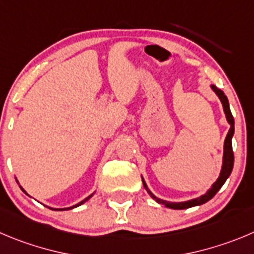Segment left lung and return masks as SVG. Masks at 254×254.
I'll use <instances>...</instances> for the list:
<instances>
[{
	"label": "left lung",
	"instance_id": "8db88e82",
	"mask_svg": "<svg viewBox=\"0 0 254 254\" xmlns=\"http://www.w3.org/2000/svg\"><path fill=\"white\" fill-rule=\"evenodd\" d=\"M212 89L214 90L215 94L219 96L220 101L223 104V110L226 113L227 116V120L228 123L231 124V127H229V131L226 136V140H224V154H223V167H222V172H220L219 178L217 179L214 184L212 186V188L204 194V195L199 196V198L195 199H191V200H188V202H182V203H170V202H165V200H162V199L156 198L153 193L148 189L146 184L144 183V188L146 189V191L149 193V195L151 196L153 199H155L156 202L159 203V204L165 205L168 208H172V209H187V208H190V207H195V205H200V204H204L207 203L208 200L213 198L215 194L218 193L222 186L226 183V181L228 179V177L231 175L232 169H233V164H234V154H233V149H232V136L234 134V119H233V115L231 113V109H229V103H228V99L227 96L224 95V92L222 90L217 89L215 86H212Z\"/></svg>",
	"mask_w": 254,
	"mask_h": 254
}]
</instances>
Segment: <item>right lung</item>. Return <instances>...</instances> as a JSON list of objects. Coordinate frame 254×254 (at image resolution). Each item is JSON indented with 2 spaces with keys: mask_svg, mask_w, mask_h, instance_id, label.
Listing matches in <instances>:
<instances>
[{
  "mask_svg": "<svg viewBox=\"0 0 254 254\" xmlns=\"http://www.w3.org/2000/svg\"><path fill=\"white\" fill-rule=\"evenodd\" d=\"M91 198V195L90 196H87L86 199H84V200H82V202H80L79 204H76V205H73V207H71V208H75V207H79V205H81V204H84L85 202H86V200H89V199ZM71 208H66V209H71ZM54 210H65V209H54Z\"/></svg>",
  "mask_w": 254,
  "mask_h": 254,
  "instance_id": "1",
  "label": "right lung"
}]
</instances>
